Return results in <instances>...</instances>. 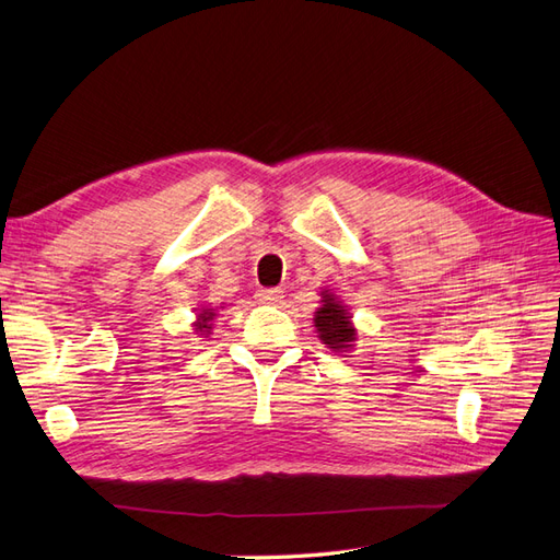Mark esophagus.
Wrapping results in <instances>:
<instances>
[{
  "label": "esophagus",
  "mask_w": 560,
  "mask_h": 560,
  "mask_svg": "<svg viewBox=\"0 0 560 560\" xmlns=\"http://www.w3.org/2000/svg\"><path fill=\"white\" fill-rule=\"evenodd\" d=\"M257 301L266 303V306H278L282 301V290H278V287H266V290L257 292Z\"/></svg>",
  "instance_id": "1"
}]
</instances>
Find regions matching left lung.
Returning <instances> with one entry per match:
<instances>
[{
	"instance_id": "1",
	"label": "left lung",
	"mask_w": 560,
	"mask_h": 560,
	"mask_svg": "<svg viewBox=\"0 0 560 560\" xmlns=\"http://www.w3.org/2000/svg\"><path fill=\"white\" fill-rule=\"evenodd\" d=\"M322 306L315 311V331L322 343L334 352H348L358 341V329L352 325V315L343 301H338L331 290L319 292Z\"/></svg>"
}]
</instances>
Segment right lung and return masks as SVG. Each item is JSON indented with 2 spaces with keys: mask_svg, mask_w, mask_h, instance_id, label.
<instances>
[{
  "mask_svg": "<svg viewBox=\"0 0 560 560\" xmlns=\"http://www.w3.org/2000/svg\"><path fill=\"white\" fill-rule=\"evenodd\" d=\"M217 317V311L210 308V306H200L198 308V315H196V322H194V331L200 334V336H210L212 331V319Z\"/></svg>",
  "mask_w": 560,
  "mask_h": 560,
  "instance_id": "obj_1",
  "label": "right lung"
}]
</instances>
